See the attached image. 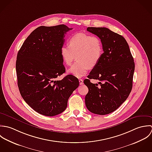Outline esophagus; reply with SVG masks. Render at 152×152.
I'll list each match as a JSON object with an SVG mask.
<instances>
[{
  "instance_id": "34e87169",
  "label": "esophagus",
  "mask_w": 152,
  "mask_h": 152,
  "mask_svg": "<svg viewBox=\"0 0 152 152\" xmlns=\"http://www.w3.org/2000/svg\"><path fill=\"white\" fill-rule=\"evenodd\" d=\"M79 84H80V85H82L83 84V79H79Z\"/></svg>"
}]
</instances>
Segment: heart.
I'll return each mask as SVG.
<instances>
[{
	"mask_svg": "<svg viewBox=\"0 0 152 152\" xmlns=\"http://www.w3.org/2000/svg\"><path fill=\"white\" fill-rule=\"evenodd\" d=\"M68 45L61 47V56L64 63L70 66L76 56V61L67 72L77 77L85 75L89 67H95L103 53L101 39L85 33H79L72 36L68 40Z\"/></svg>",
	"mask_w": 152,
	"mask_h": 152,
	"instance_id": "heart-1",
	"label": "heart"
}]
</instances>
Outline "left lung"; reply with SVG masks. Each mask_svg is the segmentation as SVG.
Segmentation results:
<instances>
[{
  "mask_svg": "<svg viewBox=\"0 0 152 152\" xmlns=\"http://www.w3.org/2000/svg\"><path fill=\"white\" fill-rule=\"evenodd\" d=\"M87 31L101 39L104 52L88 79L84 80L89 89L85 104L91 113L105 115L115 111L131 92L134 62L129 46L121 35L106 28L89 27ZM92 78L99 80V85L91 83L90 79Z\"/></svg>",
  "mask_w": 152,
  "mask_h": 152,
  "instance_id": "left-lung-1",
  "label": "left lung"
}]
</instances>
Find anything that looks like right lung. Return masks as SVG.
Wrapping results in <instances>:
<instances>
[{"label":"right lung","mask_w":152,"mask_h":152,"mask_svg":"<svg viewBox=\"0 0 152 152\" xmlns=\"http://www.w3.org/2000/svg\"><path fill=\"white\" fill-rule=\"evenodd\" d=\"M72 30L64 25L40 26L27 37L18 52L16 63L18 85L24 100L36 112L46 116L62 113L67 100L79 85L75 76L65 72L61 55L65 34Z\"/></svg>","instance_id":"obj_1"}]
</instances>
